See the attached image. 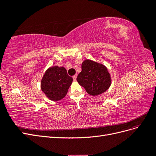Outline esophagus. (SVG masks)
Wrapping results in <instances>:
<instances>
[{"instance_id":"1","label":"esophagus","mask_w":156,"mask_h":156,"mask_svg":"<svg viewBox=\"0 0 156 156\" xmlns=\"http://www.w3.org/2000/svg\"><path fill=\"white\" fill-rule=\"evenodd\" d=\"M73 79L74 81H76V79H77V75H73Z\"/></svg>"}]
</instances>
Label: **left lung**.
Returning <instances> with one entry per match:
<instances>
[{"mask_svg": "<svg viewBox=\"0 0 156 156\" xmlns=\"http://www.w3.org/2000/svg\"><path fill=\"white\" fill-rule=\"evenodd\" d=\"M81 68L77 81L90 95H100L110 87L111 75L104 65L87 59L83 61Z\"/></svg>", "mask_w": 156, "mask_h": 156, "instance_id": "left-lung-1", "label": "left lung"}]
</instances>
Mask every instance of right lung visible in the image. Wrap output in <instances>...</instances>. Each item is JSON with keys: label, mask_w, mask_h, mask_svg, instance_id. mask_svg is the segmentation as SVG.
<instances>
[{"label": "right lung", "mask_w": 156, "mask_h": 156, "mask_svg": "<svg viewBox=\"0 0 156 156\" xmlns=\"http://www.w3.org/2000/svg\"><path fill=\"white\" fill-rule=\"evenodd\" d=\"M73 81L64 67L57 66L45 71L41 81V89L49 100L58 101L64 98Z\"/></svg>", "instance_id": "1"}]
</instances>
